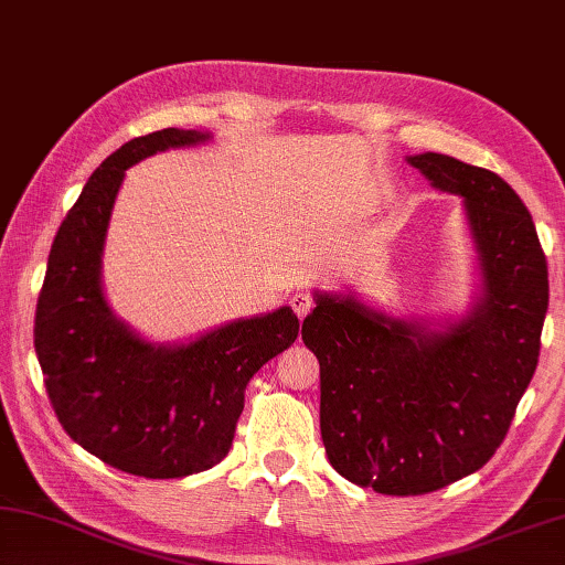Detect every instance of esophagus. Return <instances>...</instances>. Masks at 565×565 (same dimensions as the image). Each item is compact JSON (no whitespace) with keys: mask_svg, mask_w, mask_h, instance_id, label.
<instances>
[{"mask_svg":"<svg viewBox=\"0 0 565 565\" xmlns=\"http://www.w3.org/2000/svg\"><path fill=\"white\" fill-rule=\"evenodd\" d=\"M289 303H291V309L296 311V316H299V318H306V316H309V311L313 309V299L303 291H296Z\"/></svg>","mask_w":565,"mask_h":565,"instance_id":"1","label":"esophagus"}]
</instances>
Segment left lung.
Masks as SVG:
<instances>
[{
	"instance_id": "8db88e82",
	"label": "left lung",
	"mask_w": 565,
	"mask_h": 565,
	"mask_svg": "<svg viewBox=\"0 0 565 565\" xmlns=\"http://www.w3.org/2000/svg\"><path fill=\"white\" fill-rule=\"evenodd\" d=\"M459 194L484 294L469 316L427 328L316 291L301 335L321 365V437L338 475L417 497L487 465L536 371L548 266L519 194L497 172L439 152L407 158Z\"/></svg>"
}]
</instances>
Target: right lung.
I'll use <instances>...</instances> for the list:
<instances>
[{
  "instance_id": "add662e5",
  "label": "right lung",
  "mask_w": 565,
  "mask_h": 565,
  "mask_svg": "<svg viewBox=\"0 0 565 565\" xmlns=\"http://www.w3.org/2000/svg\"><path fill=\"white\" fill-rule=\"evenodd\" d=\"M207 138L198 130H156L100 162L61 222L36 303L34 348L61 427L106 465L146 479L190 477L220 465L247 383L299 335L289 306L182 345L142 341L110 311L100 256L126 170Z\"/></svg>"
}]
</instances>
